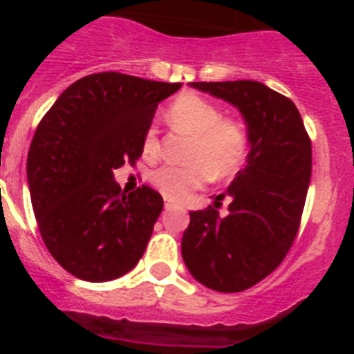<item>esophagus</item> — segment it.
<instances>
[{
    "label": "esophagus",
    "instance_id": "obj_1",
    "mask_svg": "<svg viewBox=\"0 0 354 354\" xmlns=\"http://www.w3.org/2000/svg\"><path fill=\"white\" fill-rule=\"evenodd\" d=\"M174 207V202L171 200H165V209H171Z\"/></svg>",
    "mask_w": 354,
    "mask_h": 354
}]
</instances>
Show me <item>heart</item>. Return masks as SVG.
Listing matches in <instances>:
<instances>
[{
  "label": "heart",
  "mask_w": 354,
  "mask_h": 354,
  "mask_svg": "<svg viewBox=\"0 0 354 354\" xmlns=\"http://www.w3.org/2000/svg\"><path fill=\"white\" fill-rule=\"evenodd\" d=\"M168 122L177 129L192 134L187 156L189 162L158 168L150 175V183L167 198L179 200L205 180L225 177L241 165L246 152V131L234 118H221L220 108L204 97L184 93L175 99L167 113ZM159 150L158 133L150 127L143 138V152L154 158Z\"/></svg>",
  "instance_id": "obj_1"
}]
</instances>
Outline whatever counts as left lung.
<instances>
[{
	"label": "left lung",
	"instance_id": "obj_1",
	"mask_svg": "<svg viewBox=\"0 0 354 354\" xmlns=\"http://www.w3.org/2000/svg\"><path fill=\"white\" fill-rule=\"evenodd\" d=\"M189 86L239 109L250 152L227 189L228 214L189 212L180 252L196 282L241 292L273 273L292 246L310 184V138L294 102L259 81Z\"/></svg>",
	"mask_w": 354,
	"mask_h": 354
}]
</instances>
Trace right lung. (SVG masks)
<instances>
[{"instance_id": "right-lung-1", "label": "right lung", "mask_w": 354, "mask_h": 354, "mask_svg": "<svg viewBox=\"0 0 354 354\" xmlns=\"http://www.w3.org/2000/svg\"><path fill=\"white\" fill-rule=\"evenodd\" d=\"M180 86L90 74L40 120L26 162L31 205L49 253L74 277L108 282L142 259L162 198L149 186L122 192L113 170L142 156L158 104Z\"/></svg>"}]
</instances>
